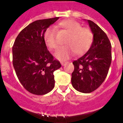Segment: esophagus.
Masks as SVG:
<instances>
[{
  "mask_svg": "<svg viewBox=\"0 0 123 123\" xmlns=\"http://www.w3.org/2000/svg\"><path fill=\"white\" fill-rule=\"evenodd\" d=\"M66 63H67V62H61V64H62V66L65 65Z\"/></svg>",
  "mask_w": 123,
  "mask_h": 123,
  "instance_id": "obj_1",
  "label": "esophagus"
}]
</instances>
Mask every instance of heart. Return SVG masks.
<instances>
[{"instance_id": "1", "label": "heart", "mask_w": 123, "mask_h": 123, "mask_svg": "<svg viewBox=\"0 0 123 123\" xmlns=\"http://www.w3.org/2000/svg\"><path fill=\"white\" fill-rule=\"evenodd\" d=\"M58 26L69 33L65 41L66 46L60 48L55 53V57L60 60H67L76 52L78 55L85 54L89 50L93 41V34L89 28L82 27L80 23L72 19H66L58 23ZM45 45L50 50L58 47L56 31L50 27L43 34Z\"/></svg>"}]
</instances>
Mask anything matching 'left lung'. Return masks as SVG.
<instances>
[{"mask_svg":"<svg viewBox=\"0 0 123 123\" xmlns=\"http://www.w3.org/2000/svg\"><path fill=\"white\" fill-rule=\"evenodd\" d=\"M93 34L92 45L86 53L74 61L71 83L76 90L89 93L106 79L111 62V45L106 33L93 21L87 20Z\"/></svg>","mask_w":123,"mask_h":123,"instance_id":"8db88e82","label":"left lung"}]
</instances>
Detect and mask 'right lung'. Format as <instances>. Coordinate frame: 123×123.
<instances>
[{
    "instance_id": "1",
    "label": "right lung",
    "mask_w": 123,
    "mask_h": 123,
    "mask_svg": "<svg viewBox=\"0 0 123 123\" xmlns=\"http://www.w3.org/2000/svg\"><path fill=\"white\" fill-rule=\"evenodd\" d=\"M59 17L41 19L21 31L13 45V65L17 76L26 90L43 95L54 87V72L61 67L45 45L43 34Z\"/></svg>"
}]
</instances>
